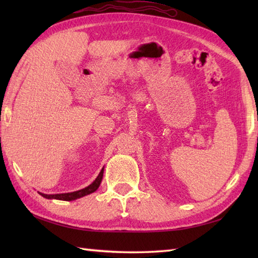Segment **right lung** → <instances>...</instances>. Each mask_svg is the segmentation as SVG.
Listing matches in <instances>:
<instances>
[{"mask_svg": "<svg viewBox=\"0 0 258 258\" xmlns=\"http://www.w3.org/2000/svg\"><path fill=\"white\" fill-rule=\"evenodd\" d=\"M103 173H104V168H102V171L100 172V174H98V176L95 178L94 182L83 189L72 191V193H64V194H54V195H47V194H42V193L40 194L43 197H45V199H55V200H61V201H73L76 199H80V197H83L85 195L93 193V191H95L98 188V186H100L102 182Z\"/></svg>", "mask_w": 258, "mask_h": 258, "instance_id": "add662e5", "label": "right lung"}]
</instances>
